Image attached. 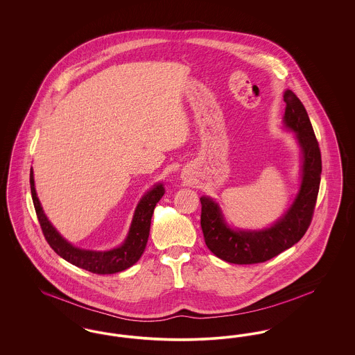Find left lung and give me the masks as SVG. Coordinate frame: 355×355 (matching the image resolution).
Wrapping results in <instances>:
<instances>
[{"instance_id": "left-lung-1", "label": "left lung", "mask_w": 355, "mask_h": 355, "mask_svg": "<svg viewBox=\"0 0 355 355\" xmlns=\"http://www.w3.org/2000/svg\"><path fill=\"white\" fill-rule=\"evenodd\" d=\"M284 101L286 102L285 123L297 133L304 153L301 189L286 214L269 229L234 232L222 220L217 203L207 197L200 198L205 243L211 253L226 262L238 265L266 262L295 245L313 220L321 182V150L304 103L291 90L285 92Z\"/></svg>"}]
</instances>
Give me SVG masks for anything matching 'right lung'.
Instances as JSON below:
<instances>
[{
    "label": "right lung",
    "instance_id": "1",
    "mask_svg": "<svg viewBox=\"0 0 355 355\" xmlns=\"http://www.w3.org/2000/svg\"><path fill=\"white\" fill-rule=\"evenodd\" d=\"M31 191L33 198L35 214L40 222L41 230L51 249L62 257L71 265L81 268L94 274H114L133 266L144 253L150 233V222L153 211L157 202L162 198L164 186L155 185L149 190L135 209V218L130 226V232L122 246L109 252H90L71 246L60 236L42 211V207L34 189L33 170H31Z\"/></svg>",
    "mask_w": 355,
    "mask_h": 355
}]
</instances>
